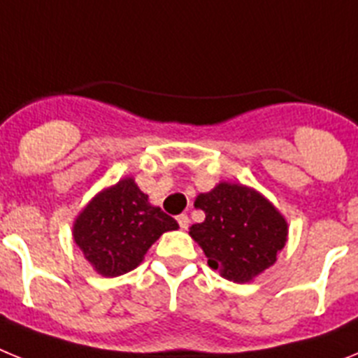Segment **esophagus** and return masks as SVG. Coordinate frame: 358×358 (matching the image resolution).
<instances>
[{"mask_svg":"<svg viewBox=\"0 0 358 358\" xmlns=\"http://www.w3.org/2000/svg\"><path fill=\"white\" fill-rule=\"evenodd\" d=\"M177 222H179V226H181V229H188V226H189V218H188V215H179V217H177Z\"/></svg>","mask_w":358,"mask_h":358,"instance_id":"esophagus-1","label":"esophagus"}]
</instances>
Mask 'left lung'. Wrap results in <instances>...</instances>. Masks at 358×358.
<instances>
[{
	"instance_id": "obj_1",
	"label": "left lung",
	"mask_w": 358,
	"mask_h": 358,
	"mask_svg": "<svg viewBox=\"0 0 358 358\" xmlns=\"http://www.w3.org/2000/svg\"><path fill=\"white\" fill-rule=\"evenodd\" d=\"M195 208L206 218L189 227V236L202 248L208 265L226 280L252 281L274 265L285 248V217L256 189L218 182L211 192L197 195Z\"/></svg>"
}]
</instances>
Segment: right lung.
<instances>
[{"instance_id": "1", "label": "right lung", "mask_w": 358, "mask_h": 358, "mask_svg": "<svg viewBox=\"0 0 358 358\" xmlns=\"http://www.w3.org/2000/svg\"><path fill=\"white\" fill-rule=\"evenodd\" d=\"M179 224L152 206L132 177L102 189L78 213L73 240L98 274L122 276L143 262L150 245Z\"/></svg>"}]
</instances>
